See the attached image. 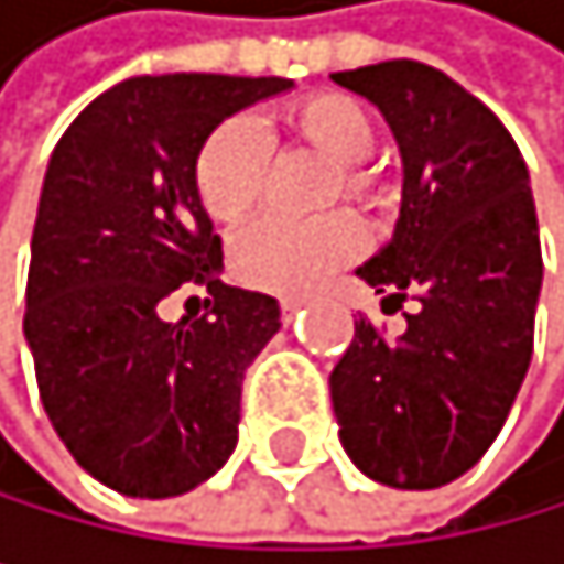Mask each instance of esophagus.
I'll return each mask as SVG.
<instances>
[{
  "mask_svg": "<svg viewBox=\"0 0 564 564\" xmlns=\"http://www.w3.org/2000/svg\"><path fill=\"white\" fill-rule=\"evenodd\" d=\"M303 303H306L303 296H285V300H282V317H285V321H293V317L303 311Z\"/></svg>",
  "mask_w": 564,
  "mask_h": 564,
  "instance_id": "1",
  "label": "esophagus"
}]
</instances>
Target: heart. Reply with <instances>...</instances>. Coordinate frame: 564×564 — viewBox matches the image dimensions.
Wrapping results in <instances>:
<instances>
[{"label":"heart","instance_id":"obj_1","mask_svg":"<svg viewBox=\"0 0 564 564\" xmlns=\"http://www.w3.org/2000/svg\"><path fill=\"white\" fill-rule=\"evenodd\" d=\"M285 127L306 148L338 165L335 189L349 197H367L375 176L367 159L375 154L378 130L360 101L346 95H317L289 109ZM268 137L253 119L236 116L204 140L197 154L194 183L197 197L215 221L236 226L261 200L268 180ZM364 250V226L352 215H328L317 221L261 218L232 243L236 275L268 293H306L335 268H343Z\"/></svg>","mask_w":564,"mask_h":564}]
</instances>
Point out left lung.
Here are the masks:
<instances>
[{
    "mask_svg": "<svg viewBox=\"0 0 564 564\" xmlns=\"http://www.w3.org/2000/svg\"><path fill=\"white\" fill-rule=\"evenodd\" d=\"M332 80L375 105L402 159L392 243L356 275L381 306L416 300L399 338L356 321L328 378L338 437L364 477L431 491L480 463L527 378L544 282L530 172L442 69L392 59Z\"/></svg>",
    "mask_w": 564,
    "mask_h": 564,
    "instance_id": "8db88e82",
    "label": "left lung"
}]
</instances>
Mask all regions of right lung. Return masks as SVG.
I'll use <instances>...</instances> for the list:
<instances>
[{"instance_id": "right-lung-1", "label": "right lung", "mask_w": 564, "mask_h": 564, "mask_svg": "<svg viewBox=\"0 0 564 564\" xmlns=\"http://www.w3.org/2000/svg\"><path fill=\"white\" fill-rule=\"evenodd\" d=\"M285 90L282 77H130L48 159L23 338L55 434L127 498L194 491L236 448L243 375L282 321L275 296L218 279L194 169L229 116ZM180 284H208L213 314L165 322Z\"/></svg>"}]
</instances>
